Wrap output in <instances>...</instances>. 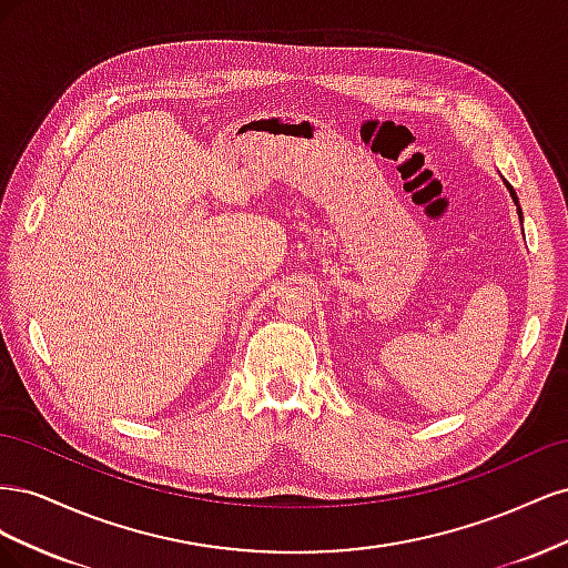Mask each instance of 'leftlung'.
<instances>
[{
	"label": "left lung",
	"instance_id": "8db88e82",
	"mask_svg": "<svg viewBox=\"0 0 568 568\" xmlns=\"http://www.w3.org/2000/svg\"><path fill=\"white\" fill-rule=\"evenodd\" d=\"M503 182H505V186H507V192H509V196H511V201H514V205H517V213H519V220H524V215H521V205H519V199H517V192H514V186L503 178Z\"/></svg>",
	"mask_w": 568,
	"mask_h": 568
}]
</instances>
